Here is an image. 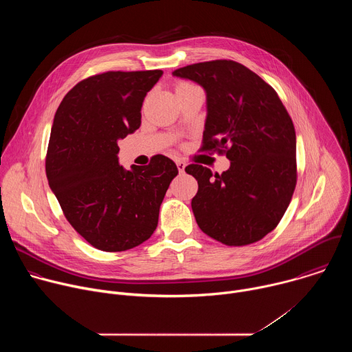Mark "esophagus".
<instances>
[{
  "instance_id": "34e87169",
  "label": "esophagus",
  "mask_w": 352,
  "mask_h": 352,
  "mask_svg": "<svg viewBox=\"0 0 352 352\" xmlns=\"http://www.w3.org/2000/svg\"><path fill=\"white\" fill-rule=\"evenodd\" d=\"M175 163H177V167H178V171H179V174H184V173H185V167H186V163H185L182 159H177V160H175Z\"/></svg>"
}]
</instances>
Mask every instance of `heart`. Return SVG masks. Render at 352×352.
<instances>
[{
  "mask_svg": "<svg viewBox=\"0 0 352 352\" xmlns=\"http://www.w3.org/2000/svg\"><path fill=\"white\" fill-rule=\"evenodd\" d=\"M190 83H185V82H181V83H178L177 85V87L175 89H181V87H185V86H189Z\"/></svg>",
  "mask_w": 352,
  "mask_h": 352,
  "instance_id": "b5f03b06",
  "label": "heart"
}]
</instances>
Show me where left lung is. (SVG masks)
Returning a JSON list of instances; mask_svg holds the SVG:
<instances>
[{
  "instance_id": "8db88e82",
  "label": "left lung",
  "mask_w": 352,
  "mask_h": 352,
  "mask_svg": "<svg viewBox=\"0 0 352 352\" xmlns=\"http://www.w3.org/2000/svg\"><path fill=\"white\" fill-rule=\"evenodd\" d=\"M206 90L208 118L202 152L226 155L221 175L189 164L197 193L192 210L199 228L228 246L261 241L283 219L296 185V138L277 91L259 75L231 60L175 69Z\"/></svg>"
}]
</instances>
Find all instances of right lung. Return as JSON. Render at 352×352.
Returning <instances> with one entry per match:
<instances>
[{"label": "right lung", "instance_id": "1", "mask_svg": "<svg viewBox=\"0 0 352 352\" xmlns=\"http://www.w3.org/2000/svg\"><path fill=\"white\" fill-rule=\"evenodd\" d=\"M163 71H109L76 83L50 135L45 174L68 223L91 246L122 252L152 236L175 163L153 156L124 170L118 140L140 126L144 96Z\"/></svg>", "mask_w": 352, "mask_h": 352}]
</instances>
